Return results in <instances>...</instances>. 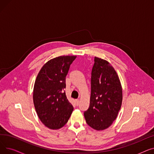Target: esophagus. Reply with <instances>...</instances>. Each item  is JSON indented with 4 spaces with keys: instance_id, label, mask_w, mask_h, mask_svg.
I'll use <instances>...</instances> for the list:
<instances>
[{
    "instance_id": "obj_1",
    "label": "esophagus",
    "mask_w": 154,
    "mask_h": 154,
    "mask_svg": "<svg viewBox=\"0 0 154 154\" xmlns=\"http://www.w3.org/2000/svg\"><path fill=\"white\" fill-rule=\"evenodd\" d=\"M75 102H76V105H77V106H79V99H77V100H75Z\"/></svg>"
}]
</instances>
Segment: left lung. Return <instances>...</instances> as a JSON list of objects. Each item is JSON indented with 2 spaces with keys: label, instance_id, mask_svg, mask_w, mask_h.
I'll return each instance as SVG.
<instances>
[{
  "label": "left lung",
  "instance_id": "left-lung-1",
  "mask_svg": "<svg viewBox=\"0 0 154 154\" xmlns=\"http://www.w3.org/2000/svg\"><path fill=\"white\" fill-rule=\"evenodd\" d=\"M122 102V88L117 72L106 60L96 57L91 73L90 106L84 112L87 124L97 131L116 120Z\"/></svg>",
  "mask_w": 154,
  "mask_h": 154
}]
</instances>
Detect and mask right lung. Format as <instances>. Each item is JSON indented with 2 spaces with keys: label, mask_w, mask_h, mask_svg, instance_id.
<instances>
[{
  "label": "right lung",
  "mask_w": 154,
  "mask_h": 154,
  "mask_svg": "<svg viewBox=\"0 0 154 154\" xmlns=\"http://www.w3.org/2000/svg\"><path fill=\"white\" fill-rule=\"evenodd\" d=\"M76 56H60L48 61L36 78L33 93L35 109L41 122L59 129L68 122L74 110L64 88L66 77Z\"/></svg>",
  "instance_id": "right-lung-1"
}]
</instances>
